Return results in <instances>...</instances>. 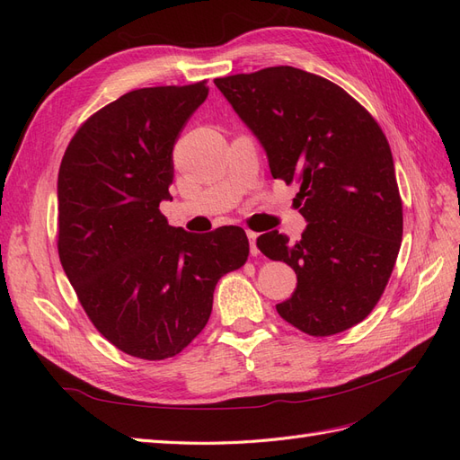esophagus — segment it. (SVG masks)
<instances>
[{
    "label": "esophagus",
    "mask_w": 460,
    "mask_h": 460,
    "mask_svg": "<svg viewBox=\"0 0 460 460\" xmlns=\"http://www.w3.org/2000/svg\"><path fill=\"white\" fill-rule=\"evenodd\" d=\"M257 232L253 230H247V240H249V247H252V255L257 257L259 255V249H257Z\"/></svg>",
    "instance_id": "obj_1"
}]
</instances>
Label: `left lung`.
Returning <instances> with one entry per match:
<instances>
[{
  "mask_svg": "<svg viewBox=\"0 0 460 460\" xmlns=\"http://www.w3.org/2000/svg\"><path fill=\"white\" fill-rule=\"evenodd\" d=\"M267 151L274 178L297 182L301 240L267 232L257 247L297 274L276 305L314 338L349 330L380 301L402 240V203L380 124L343 88L296 66L215 78Z\"/></svg>",
  "mask_w": 460,
  "mask_h": 460,
  "instance_id": "1",
  "label": "left lung"
}]
</instances>
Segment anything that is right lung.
I'll use <instances>...</instances> for the list:
<instances>
[{
    "mask_svg": "<svg viewBox=\"0 0 460 460\" xmlns=\"http://www.w3.org/2000/svg\"><path fill=\"white\" fill-rule=\"evenodd\" d=\"M208 93L140 88L80 124L58 180V252L92 324L122 353L163 360L199 336L215 286L249 255L243 228L190 234L171 226L172 149Z\"/></svg>",
    "mask_w": 460,
    "mask_h": 460,
    "instance_id": "1",
    "label": "right lung"
}]
</instances>
